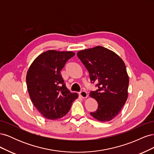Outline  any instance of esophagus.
Instances as JSON below:
<instances>
[{
  "label": "esophagus",
  "instance_id": "esophagus-1",
  "mask_svg": "<svg viewBox=\"0 0 154 154\" xmlns=\"http://www.w3.org/2000/svg\"><path fill=\"white\" fill-rule=\"evenodd\" d=\"M79 94H80V96L82 97H83V98H86V97L88 96L87 92L85 91H82L80 93H79Z\"/></svg>",
  "mask_w": 154,
  "mask_h": 154
}]
</instances>
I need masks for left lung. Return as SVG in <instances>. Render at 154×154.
Masks as SVG:
<instances>
[{
  "mask_svg": "<svg viewBox=\"0 0 154 154\" xmlns=\"http://www.w3.org/2000/svg\"><path fill=\"white\" fill-rule=\"evenodd\" d=\"M77 56L92 83L98 82V89L89 94L98 107L90 114L100 122H109L119 114L128 97L129 78L125 64L117 54L102 46L80 51Z\"/></svg>",
  "mask_w": 154,
  "mask_h": 154,
  "instance_id": "1",
  "label": "left lung"
}]
</instances>
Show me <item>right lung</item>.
<instances>
[{
    "instance_id": "add662e5",
    "label": "right lung",
    "mask_w": 154,
    "mask_h": 154,
    "mask_svg": "<svg viewBox=\"0 0 154 154\" xmlns=\"http://www.w3.org/2000/svg\"><path fill=\"white\" fill-rule=\"evenodd\" d=\"M75 55L72 51L49 50L42 53L31 65L26 75L30 98L41 114L49 119L67 114L76 93L67 88L60 71L67 60Z\"/></svg>"
}]
</instances>
